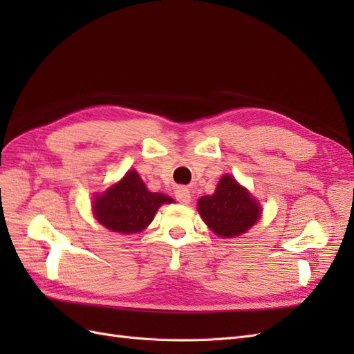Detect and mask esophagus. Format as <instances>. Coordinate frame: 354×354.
Listing matches in <instances>:
<instances>
[{
  "instance_id": "34e87169",
  "label": "esophagus",
  "mask_w": 354,
  "mask_h": 354,
  "mask_svg": "<svg viewBox=\"0 0 354 354\" xmlns=\"http://www.w3.org/2000/svg\"><path fill=\"white\" fill-rule=\"evenodd\" d=\"M176 199H177L180 203H185V205H187V203H190L192 196H190L189 189H186V187H178L177 192H176Z\"/></svg>"
}]
</instances>
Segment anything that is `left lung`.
I'll return each instance as SVG.
<instances>
[{"instance_id": "8db88e82", "label": "left lung", "mask_w": 354, "mask_h": 354, "mask_svg": "<svg viewBox=\"0 0 354 354\" xmlns=\"http://www.w3.org/2000/svg\"><path fill=\"white\" fill-rule=\"evenodd\" d=\"M198 211L208 227L223 238L245 233L260 218V207L232 176H223L211 196L198 201Z\"/></svg>"}]
</instances>
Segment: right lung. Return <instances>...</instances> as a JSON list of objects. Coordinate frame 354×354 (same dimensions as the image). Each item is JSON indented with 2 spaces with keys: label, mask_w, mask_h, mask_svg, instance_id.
I'll list each match as a JSON object with an SVG mask.
<instances>
[{
  "label": "right lung",
  "mask_w": 354,
  "mask_h": 354,
  "mask_svg": "<svg viewBox=\"0 0 354 354\" xmlns=\"http://www.w3.org/2000/svg\"><path fill=\"white\" fill-rule=\"evenodd\" d=\"M173 202L164 194H153L134 169L128 171L120 183L94 199V216L106 229L120 233H136L149 226L162 203Z\"/></svg>",
  "instance_id": "obj_1"
}]
</instances>
